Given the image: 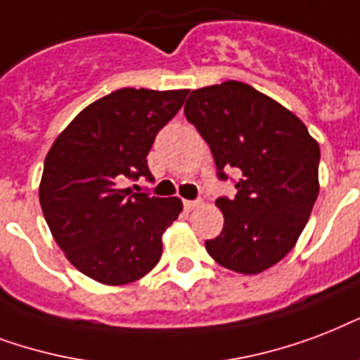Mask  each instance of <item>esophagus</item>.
Listing matches in <instances>:
<instances>
[{"instance_id":"34e87169","label":"esophagus","mask_w":360,"mask_h":360,"mask_svg":"<svg viewBox=\"0 0 360 360\" xmlns=\"http://www.w3.org/2000/svg\"><path fill=\"white\" fill-rule=\"evenodd\" d=\"M199 205H200V200H184V208H186V212L195 210Z\"/></svg>"}]
</instances>
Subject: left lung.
<instances>
[{
	"label": "left lung",
	"instance_id": "left-lung-1",
	"mask_svg": "<svg viewBox=\"0 0 360 360\" xmlns=\"http://www.w3.org/2000/svg\"><path fill=\"white\" fill-rule=\"evenodd\" d=\"M184 114L212 150L218 176L240 169L235 199L216 200L224 231L206 252L225 269L259 274L291 252L319 193V144L291 110L236 80L189 94Z\"/></svg>",
	"mask_w": 360,
	"mask_h": 360
}]
</instances>
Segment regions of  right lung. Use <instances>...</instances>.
Here are the masks:
<instances>
[{"label": "right lung", "instance_id": "obj_1", "mask_svg": "<svg viewBox=\"0 0 360 360\" xmlns=\"http://www.w3.org/2000/svg\"><path fill=\"white\" fill-rule=\"evenodd\" d=\"M188 90L122 88L80 110L44 158L39 200L69 263L105 285L141 280L160 263L167 227L182 200L135 193L125 178L152 180L146 165L158 131Z\"/></svg>", "mask_w": 360, "mask_h": 360}]
</instances>
